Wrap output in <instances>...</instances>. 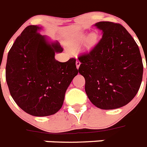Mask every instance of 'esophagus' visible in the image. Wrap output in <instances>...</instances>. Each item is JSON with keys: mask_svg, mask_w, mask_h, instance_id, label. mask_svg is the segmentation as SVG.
<instances>
[{"mask_svg": "<svg viewBox=\"0 0 147 147\" xmlns=\"http://www.w3.org/2000/svg\"><path fill=\"white\" fill-rule=\"evenodd\" d=\"M80 61L79 60H76V68L77 69H79V67H80Z\"/></svg>", "mask_w": 147, "mask_h": 147, "instance_id": "1", "label": "esophagus"}]
</instances>
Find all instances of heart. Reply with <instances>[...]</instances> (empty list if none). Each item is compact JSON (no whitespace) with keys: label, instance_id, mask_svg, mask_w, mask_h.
<instances>
[{"label":"heart","instance_id":"1","mask_svg":"<svg viewBox=\"0 0 147 147\" xmlns=\"http://www.w3.org/2000/svg\"><path fill=\"white\" fill-rule=\"evenodd\" d=\"M85 38H86V34L84 33H80L77 37H76V40H75V43L76 45L80 44L82 43V41L84 40ZM97 34H92L87 37L86 40V47L88 48V49H90L94 46L97 42Z\"/></svg>","mask_w":147,"mask_h":147}]
</instances>
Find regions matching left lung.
Returning <instances> with one entry per match:
<instances>
[{
  "mask_svg": "<svg viewBox=\"0 0 147 147\" xmlns=\"http://www.w3.org/2000/svg\"><path fill=\"white\" fill-rule=\"evenodd\" d=\"M94 26L102 37L88 53L79 56V73L86 80L90 101L102 110L122 107L138 93L144 66L140 49L122 25L99 22Z\"/></svg>",
  "mask_w": 147,
  "mask_h": 147,
  "instance_id": "1",
  "label": "left lung"
}]
</instances>
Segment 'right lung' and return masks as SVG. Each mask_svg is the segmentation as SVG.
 Here are the masks:
<instances>
[{
    "instance_id": "add662e5",
    "label": "right lung",
    "mask_w": 147,
    "mask_h": 147,
    "mask_svg": "<svg viewBox=\"0 0 147 147\" xmlns=\"http://www.w3.org/2000/svg\"><path fill=\"white\" fill-rule=\"evenodd\" d=\"M41 27L29 25L9 49L6 65V80L17 105L34 116L55 114L61 108L67 88L78 74L76 59L55 60L61 53L59 42L49 43Z\"/></svg>"
}]
</instances>
